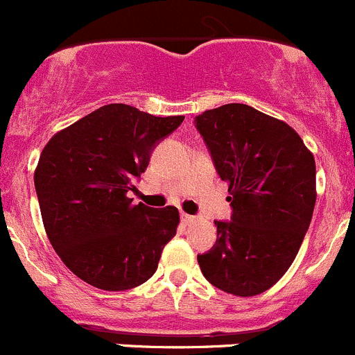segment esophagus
I'll return each mask as SVG.
<instances>
[{"instance_id":"1","label":"esophagus","mask_w":355,"mask_h":355,"mask_svg":"<svg viewBox=\"0 0 355 355\" xmlns=\"http://www.w3.org/2000/svg\"><path fill=\"white\" fill-rule=\"evenodd\" d=\"M181 220H182V223H184V224H191V223H195L196 217H195V216H189V214L182 212V214H181Z\"/></svg>"}]
</instances>
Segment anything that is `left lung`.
<instances>
[{"label":"left lung","instance_id":"1","mask_svg":"<svg viewBox=\"0 0 355 355\" xmlns=\"http://www.w3.org/2000/svg\"><path fill=\"white\" fill-rule=\"evenodd\" d=\"M226 181L231 223L216 220L212 250L198 255L207 282L236 297L271 288L292 266L315 205V162L293 128L243 103L195 117Z\"/></svg>","mask_w":355,"mask_h":355}]
</instances>
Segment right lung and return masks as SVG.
<instances>
[{"label": "right lung", "instance_id": "add662e5", "mask_svg": "<svg viewBox=\"0 0 355 355\" xmlns=\"http://www.w3.org/2000/svg\"><path fill=\"white\" fill-rule=\"evenodd\" d=\"M182 121L110 103L58 131L41 152L34 184L44 230L63 264L94 288L145 283L176 236V207L135 205L128 193Z\"/></svg>", "mask_w": 355, "mask_h": 355}]
</instances>
